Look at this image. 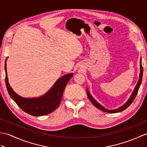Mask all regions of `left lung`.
I'll list each match as a JSON object with an SVG mask.
<instances>
[{"mask_svg": "<svg viewBox=\"0 0 147 147\" xmlns=\"http://www.w3.org/2000/svg\"><path fill=\"white\" fill-rule=\"evenodd\" d=\"M143 66L142 65V59H141V60H140V78H139L138 82V83H137V85H136L135 90H134V91L132 93L131 96H130L129 99L128 100H127V102L125 104L122 106V107H119V108H118L117 109H115V110H107V109H105L104 107H102V106L100 104H98V103L92 97L91 95L90 94L89 92L88 91V90H87V95H88V97L90 100V102H91L96 108H98V109H100V110H101V111H104V112L112 114V113H116V112H121V111H123L124 110H125L126 109H127L131 104H132V102H133V100H135V98L136 97L137 93H138L140 86L142 83V77H143Z\"/></svg>", "mask_w": 147, "mask_h": 147, "instance_id": "obj_1", "label": "left lung"}]
</instances>
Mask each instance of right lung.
<instances>
[{"mask_svg": "<svg viewBox=\"0 0 147 147\" xmlns=\"http://www.w3.org/2000/svg\"><path fill=\"white\" fill-rule=\"evenodd\" d=\"M6 59L5 62V85L11 98L22 110L34 116H42L51 113L58 107L61 102L62 94L67 83L73 77V73H70L61 77L49 91L42 96L34 98H26L19 96L16 93L8 82L6 68Z\"/></svg>", "mask_w": 147, "mask_h": 147, "instance_id": "1", "label": "right lung"}]
</instances>
